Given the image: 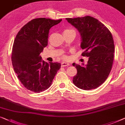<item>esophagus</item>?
Returning <instances> with one entry per match:
<instances>
[{"instance_id": "obj_1", "label": "esophagus", "mask_w": 125, "mask_h": 125, "mask_svg": "<svg viewBox=\"0 0 125 125\" xmlns=\"http://www.w3.org/2000/svg\"><path fill=\"white\" fill-rule=\"evenodd\" d=\"M69 65V63L68 62H63L61 63V67H64V66H67Z\"/></svg>"}]
</instances>
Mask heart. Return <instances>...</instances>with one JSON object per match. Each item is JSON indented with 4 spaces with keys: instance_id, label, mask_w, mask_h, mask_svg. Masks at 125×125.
Listing matches in <instances>:
<instances>
[{
    "instance_id": "1",
    "label": "heart",
    "mask_w": 125,
    "mask_h": 125,
    "mask_svg": "<svg viewBox=\"0 0 125 125\" xmlns=\"http://www.w3.org/2000/svg\"><path fill=\"white\" fill-rule=\"evenodd\" d=\"M71 31H74V30H73V29H65L64 30V33H65V32H71ZM62 57L64 59H67V56H66V55H62Z\"/></svg>"
}]
</instances>
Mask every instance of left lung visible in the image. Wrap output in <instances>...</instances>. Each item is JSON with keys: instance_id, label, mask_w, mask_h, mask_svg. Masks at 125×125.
I'll use <instances>...</instances> for the list:
<instances>
[{"instance_id": "obj_1", "label": "left lung", "mask_w": 125, "mask_h": 125, "mask_svg": "<svg viewBox=\"0 0 125 125\" xmlns=\"http://www.w3.org/2000/svg\"><path fill=\"white\" fill-rule=\"evenodd\" d=\"M66 20L78 30L81 36V47L84 50L82 55L88 57L85 65L73 64L77 70L73 83L84 90L95 89L105 81L111 71L115 52L111 32L98 20L91 16Z\"/></svg>"}]
</instances>
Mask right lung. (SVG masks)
Instances as JSON below:
<instances>
[{
    "instance_id": "add662e5",
    "label": "right lung",
    "mask_w": 125,
    "mask_h": 125,
    "mask_svg": "<svg viewBox=\"0 0 125 125\" xmlns=\"http://www.w3.org/2000/svg\"><path fill=\"white\" fill-rule=\"evenodd\" d=\"M62 20L33 19L25 25L14 39L12 52V65L25 88L40 93L50 87L61 64L42 60L40 53L48 44L49 30Z\"/></svg>"
}]
</instances>
